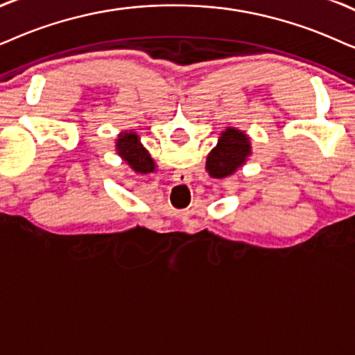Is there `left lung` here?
<instances>
[{"label": "left lung", "mask_w": 355, "mask_h": 355, "mask_svg": "<svg viewBox=\"0 0 355 355\" xmlns=\"http://www.w3.org/2000/svg\"><path fill=\"white\" fill-rule=\"evenodd\" d=\"M252 155L250 137L236 128H226L218 137L216 147H213L206 157V172L213 178H226L244 167Z\"/></svg>", "instance_id": "obj_1"}]
</instances>
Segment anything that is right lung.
<instances>
[{
    "label": "right lung",
    "mask_w": 355,
    "mask_h": 355,
    "mask_svg": "<svg viewBox=\"0 0 355 355\" xmlns=\"http://www.w3.org/2000/svg\"><path fill=\"white\" fill-rule=\"evenodd\" d=\"M116 152L124 162H128L134 172L150 173L155 170V162L146 147L141 144V137L132 131H124L118 134L116 139Z\"/></svg>",
    "instance_id": "obj_1"
}]
</instances>
